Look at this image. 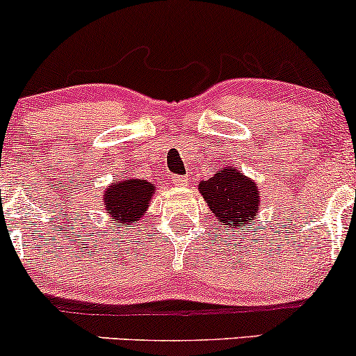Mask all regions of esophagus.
I'll return each instance as SVG.
<instances>
[{"label":"esophagus","mask_w":356,"mask_h":356,"mask_svg":"<svg viewBox=\"0 0 356 356\" xmlns=\"http://www.w3.org/2000/svg\"><path fill=\"white\" fill-rule=\"evenodd\" d=\"M189 181H191V175L189 174H187V175H174V177H172L174 186H187V184H189Z\"/></svg>","instance_id":"esophagus-1"}]
</instances>
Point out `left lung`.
I'll return each instance as SVG.
<instances>
[{
	"instance_id": "obj_1",
	"label": "left lung",
	"mask_w": 356,
	"mask_h": 356,
	"mask_svg": "<svg viewBox=\"0 0 356 356\" xmlns=\"http://www.w3.org/2000/svg\"><path fill=\"white\" fill-rule=\"evenodd\" d=\"M199 192L224 227L237 230L255 224L262 195L259 184L242 170L224 165L211 179L199 182Z\"/></svg>"
}]
</instances>
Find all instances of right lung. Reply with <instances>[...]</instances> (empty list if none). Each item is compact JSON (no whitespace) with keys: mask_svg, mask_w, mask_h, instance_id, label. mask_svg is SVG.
<instances>
[{"mask_svg":"<svg viewBox=\"0 0 356 356\" xmlns=\"http://www.w3.org/2000/svg\"><path fill=\"white\" fill-rule=\"evenodd\" d=\"M156 186L144 179L122 177L106 187L102 195L106 212L113 219V224L132 227L139 224L147 212Z\"/></svg>","mask_w":356,"mask_h":356,"instance_id":"add662e5","label":"right lung"}]
</instances>
